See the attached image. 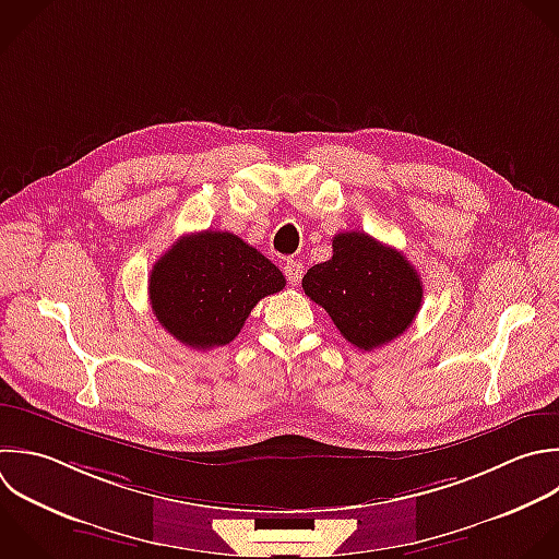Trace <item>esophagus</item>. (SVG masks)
Wrapping results in <instances>:
<instances>
[{
  "label": "esophagus",
  "instance_id": "1",
  "mask_svg": "<svg viewBox=\"0 0 559 559\" xmlns=\"http://www.w3.org/2000/svg\"><path fill=\"white\" fill-rule=\"evenodd\" d=\"M284 275H286L288 284L297 286V284L301 282V275H304V264L297 262V260H288V262L284 264Z\"/></svg>",
  "mask_w": 559,
  "mask_h": 559
}]
</instances>
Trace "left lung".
Masks as SVG:
<instances>
[{
	"instance_id": "8db88e82",
	"label": "left lung",
	"mask_w": 559,
	"mask_h": 559,
	"mask_svg": "<svg viewBox=\"0 0 559 559\" xmlns=\"http://www.w3.org/2000/svg\"><path fill=\"white\" fill-rule=\"evenodd\" d=\"M301 286L325 308L338 332L365 352L397 338L424 297L411 262L362 231L334 236L332 258L308 269Z\"/></svg>"
}]
</instances>
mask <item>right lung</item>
<instances>
[{"label":"right lung","mask_w":559,"mask_h":559,"mask_svg":"<svg viewBox=\"0 0 559 559\" xmlns=\"http://www.w3.org/2000/svg\"><path fill=\"white\" fill-rule=\"evenodd\" d=\"M286 286L282 271L229 231L181 238L153 266V314L177 341L194 349L231 343L253 306Z\"/></svg>","instance_id":"1"}]
</instances>
